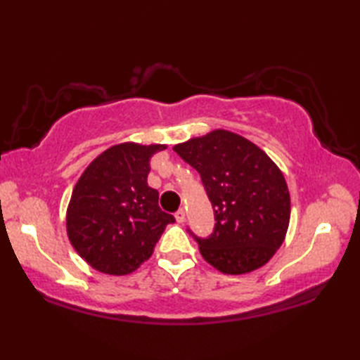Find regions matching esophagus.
<instances>
[{
    "label": "esophagus",
    "mask_w": 360,
    "mask_h": 360,
    "mask_svg": "<svg viewBox=\"0 0 360 360\" xmlns=\"http://www.w3.org/2000/svg\"><path fill=\"white\" fill-rule=\"evenodd\" d=\"M174 217H176V221H178L179 224H182L186 221V212H184V210H178L174 212Z\"/></svg>",
    "instance_id": "esophagus-1"
}]
</instances>
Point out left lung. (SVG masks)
<instances>
[{"label": "left lung", "mask_w": 360, "mask_h": 360, "mask_svg": "<svg viewBox=\"0 0 360 360\" xmlns=\"http://www.w3.org/2000/svg\"><path fill=\"white\" fill-rule=\"evenodd\" d=\"M197 169L214 211L208 236L188 233L203 259L225 275L257 270L283 245L290 197L283 173L264 150L240 135L214 130L174 146Z\"/></svg>", "instance_id": "left-lung-1"}]
</instances>
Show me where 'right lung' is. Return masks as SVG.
<instances>
[{
  "label": "right lung",
  "instance_id": "add662e5",
  "mask_svg": "<svg viewBox=\"0 0 360 360\" xmlns=\"http://www.w3.org/2000/svg\"><path fill=\"white\" fill-rule=\"evenodd\" d=\"M163 144L125 143L90 163L72 191L66 230L72 248L90 266L129 275L148 260L174 217L158 206L148 186L150 158Z\"/></svg>",
  "mask_w": 360,
  "mask_h": 360
}]
</instances>
